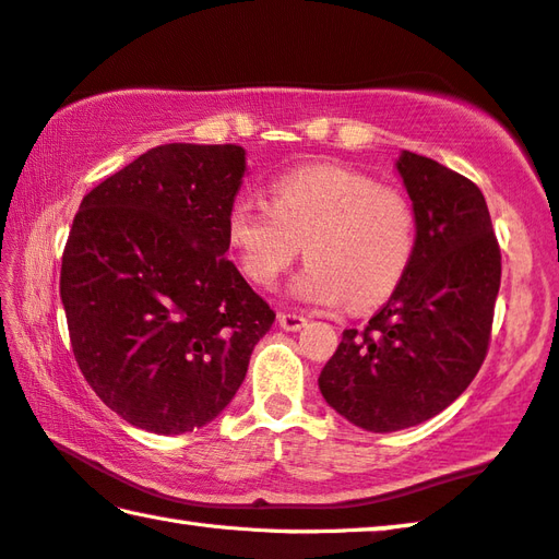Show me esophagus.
Returning <instances> with one entry per match:
<instances>
[{
  "mask_svg": "<svg viewBox=\"0 0 559 559\" xmlns=\"http://www.w3.org/2000/svg\"><path fill=\"white\" fill-rule=\"evenodd\" d=\"M278 324L283 330L296 332V330L302 328V324H306V318H302V314H298V312H278Z\"/></svg>",
  "mask_w": 559,
  "mask_h": 559,
  "instance_id": "1",
  "label": "esophagus"
}]
</instances>
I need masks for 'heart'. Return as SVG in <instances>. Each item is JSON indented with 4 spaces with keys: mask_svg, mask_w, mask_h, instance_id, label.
I'll return each instance as SVG.
<instances>
[{
    "mask_svg": "<svg viewBox=\"0 0 559 559\" xmlns=\"http://www.w3.org/2000/svg\"><path fill=\"white\" fill-rule=\"evenodd\" d=\"M227 241L239 271L271 288L298 259L296 298L320 308L347 300L379 306L399 286L415 249V207L403 190L359 170L306 166L271 186V205L239 198L227 212Z\"/></svg>",
    "mask_w": 559,
    "mask_h": 559,
    "instance_id": "b5f03b06",
    "label": "heart"
}]
</instances>
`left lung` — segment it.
Wrapping results in <instances>:
<instances>
[{
    "label": "left lung",
    "instance_id": "obj_1",
    "mask_svg": "<svg viewBox=\"0 0 559 559\" xmlns=\"http://www.w3.org/2000/svg\"><path fill=\"white\" fill-rule=\"evenodd\" d=\"M415 249L385 306L344 330L320 373L342 418L369 432L430 420L460 399L489 352L501 249L481 190L438 160L403 151Z\"/></svg>",
    "mask_w": 559,
    "mask_h": 559
}]
</instances>
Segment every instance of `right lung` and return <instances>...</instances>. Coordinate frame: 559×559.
Segmentation results:
<instances>
[{
  "label": "right lung",
  "instance_id": "1",
  "mask_svg": "<svg viewBox=\"0 0 559 559\" xmlns=\"http://www.w3.org/2000/svg\"><path fill=\"white\" fill-rule=\"evenodd\" d=\"M237 144H164L80 202L60 266L70 347L107 408L180 435L227 408L276 312L225 251Z\"/></svg>",
  "mask_w": 559,
  "mask_h": 559
}]
</instances>
